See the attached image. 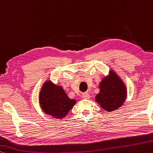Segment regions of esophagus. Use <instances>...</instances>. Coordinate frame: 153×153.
<instances>
[{"instance_id": "34e87169", "label": "esophagus", "mask_w": 153, "mask_h": 153, "mask_svg": "<svg viewBox=\"0 0 153 153\" xmlns=\"http://www.w3.org/2000/svg\"><path fill=\"white\" fill-rule=\"evenodd\" d=\"M82 98L86 99V100H89V99H90V97H91V96H90V95L88 93L82 94Z\"/></svg>"}]
</instances>
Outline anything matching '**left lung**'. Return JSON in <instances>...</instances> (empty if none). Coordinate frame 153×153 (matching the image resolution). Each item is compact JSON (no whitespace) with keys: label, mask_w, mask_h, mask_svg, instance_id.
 <instances>
[{"label":"left lung","mask_w":153,"mask_h":153,"mask_svg":"<svg viewBox=\"0 0 153 153\" xmlns=\"http://www.w3.org/2000/svg\"><path fill=\"white\" fill-rule=\"evenodd\" d=\"M100 92L96 102L105 111L112 112L121 107L127 98V88L124 82L112 70L99 85Z\"/></svg>","instance_id":"8db88e82"}]
</instances>
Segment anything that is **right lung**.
<instances>
[{"label":"right lung","instance_id":"1","mask_svg":"<svg viewBox=\"0 0 153 153\" xmlns=\"http://www.w3.org/2000/svg\"><path fill=\"white\" fill-rule=\"evenodd\" d=\"M39 100L45 113L57 119L64 118L76 102V100L69 98L63 87L50 80L42 85Z\"/></svg>","mask_w":153,"mask_h":153}]
</instances>
